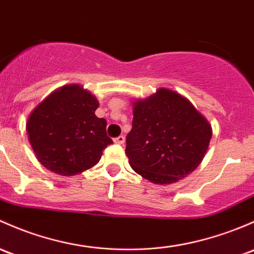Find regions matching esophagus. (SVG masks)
<instances>
[{
  "label": "esophagus",
  "instance_id": "obj_1",
  "mask_svg": "<svg viewBox=\"0 0 254 254\" xmlns=\"http://www.w3.org/2000/svg\"><path fill=\"white\" fill-rule=\"evenodd\" d=\"M114 142L118 143V145H123V143L125 142V137L123 135H120V136H118V137L114 138Z\"/></svg>",
  "mask_w": 254,
  "mask_h": 254
}]
</instances>
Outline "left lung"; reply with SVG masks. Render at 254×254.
I'll return each instance as SVG.
<instances>
[{
  "label": "left lung",
  "mask_w": 254,
  "mask_h": 254,
  "mask_svg": "<svg viewBox=\"0 0 254 254\" xmlns=\"http://www.w3.org/2000/svg\"><path fill=\"white\" fill-rule=\"evenodd\" d=\"M132 114L125 153L142 178L157 185L173 184L203 161L212 125L183 95L162 87L145 100L136 98Z\"/></svg>",
  "instance_id": "1"
}]
</instances>
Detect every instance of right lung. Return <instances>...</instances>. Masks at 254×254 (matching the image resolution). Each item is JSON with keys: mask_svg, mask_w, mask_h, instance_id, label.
<instances>
[{"mask_svg": "<svg viewBox=\"0 0 254 254\" xmlns=\"http://www.w3.org/2000/svg\"><path fill=\"white\" fill-rule=\"evenodd\" d=\"M98 100L78 84L64 85L47 96L26 122L29 142L46 169L73 176L100 162L103 149L113 143L107 122L97 118Z\"/></svg>", "mask_w": 254, "mask_h": 254, "instance_id": "1", "label": "right lung"}]
</instances>
